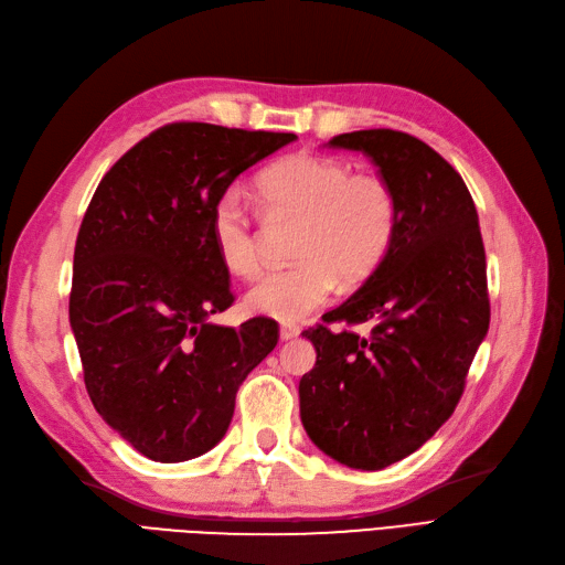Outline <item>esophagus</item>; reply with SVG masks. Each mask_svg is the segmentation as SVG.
Returning a JSON list of instances; mask_svg holds the SVG:
<instances>
[{
    "label": "esophagus",
    "instance_id": "1",
    "mask_svg": "<svg viewBox=\"0 0 565 565\" xmlns=\"http://www.w3.org/2000/svg\"><path fill=\"white\" fill-rule=\"evenodd\" d=\"M299 332H301L299 324H292V322H285V324H280V339H282V341L295 339Z\"/></svg>",
    "mask_w": 565,
    "mask_h": 565
}]
</instances>
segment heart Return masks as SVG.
Instances as JSON below:
<instances>
[{
	"mask_svg": "<svg viewBox=\"0 0 565 565\" xmlns=\"http://www.w3.org/2000/svg\"><path fill=\"white\" fill-rule=\"evenodd\" d=\"M256 198L270 221L299 218L295 259L266 273L245 295L247 311L280 322L311 316L330 299L337 280H365L388 254L398 233L401 207L393 185L374 172L316 152H295L256 177ZM212 243L218 262L237 278L262 268V231L237 191L212 207Z\"/></svg>",
	"mask_w": 565,
	"mask_h": 565,
	"instance_id": "1",
	"label": "heart"
}]
</instances>
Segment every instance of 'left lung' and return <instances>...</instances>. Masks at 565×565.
<instances>
[{
  "instance_id": "obj_1",
  "label": "left lung",
  "mask_w": 565,
  "mask_h": 565,
  "mask_svg": "<svg viewBox=\"0 0 565 565\" xmlns=\"http://www.w3.org/2000/svg\"><path fill=\"white\" fill-rule=\"evenodd\" d=\"M330 148L361 150L398 198V233L384 262L324 322L370 334L306 330L316 367L299 382L301 424L351 469L377 471L429 440L461 398L488 334L486 249L467 183L434 148L405 131L339 134Z\"/></svg>"
}]
</instances>
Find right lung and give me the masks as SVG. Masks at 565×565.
<instances>
[{"mask_svg": "<svg viewBox=\"0 0 565 565\" xmlns=\"http://www.w3.org/2000/svg\"><path fill=\"white\" fill-rule=\"evenodd\" d=\"M295 134L174 122L100 179L75 243L71 328L96 413L152 461L226 436L235 393L278 344V322L221 328L233 303L210 221L245 169Z\"/></svg>", "mask_w": 565, "mask_h": 565, "instance_id": "right-lung-1", "label": "right lung"}]
</instances>
